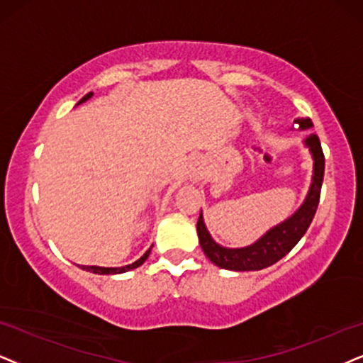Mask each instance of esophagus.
<instances>
[{"label":"esophagus","mask_w":363,"mask_h":363,"mask_svg":"<svg viewBox=\"0 0 363 363\" xmlns=\"http://www.w3.org/2000/svg\"><path fill=\"white\" fill-rule=\"evenodd\" d=\"M204 160L203 159H196L194 162H192V176H196V177H199V176H203V172H204Z\"/></svg>","instance_id":"obj_1"}]
</instances>
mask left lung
<instances>
[{
	"instance_id": "obj_1",
	"label": "left lung",
	"mask_w": 363,
	"mask_h": 363,
	"mask_svg": "<svg viewBox=\"0 0 363 363\" xmlns=\"http://www.w3.org/2000/svg\"><path fill=\"white\" fill-rule=\"evenodd\" d=\"M300 128L313 127L310 118H296L295 121ZM305 144L310 147L313 155V182H311L308 196H306L303 206L296 211L291 218L269 229L266 235L247 247H238V250H229V247L219 246L209 236L208 229L204 226L203 216L197 219V236H199V245L203 247L204 255L213 261L216 266L224 269H233V272H258V269L268 268L286 256L296 242L303 238L306 229L313 221L316 208L320 203V192H322V182L325 174V155L322 150L320 139L315 134L306 137Z\"/></svg>"
}]
</instances>
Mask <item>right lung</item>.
<instances>
[{
  "label": "right lung",
  "mask_w": 363,
  "mask_h": 363,
  "mask_svg": "<svg viewBox=\"0 0 363 363\" xmlns=\"http://www.w3.org/2000/svg\"><path fill=\"white\" fill-rule=\"evenodd\" d=\"M91 91L90 94H86L84 99L80 100L79 104H82V102H85V100H89L90 97H91ZM150 250H152V247H149L147 251H145V255L142 256V258H139L135 261V263H132V264H127V266H122V268H102V266H80L82 269H86V272H90V273H95V274H117V273H123V272H128V269H134V268H139V266L144 263L145 259H147V256L150 255Z\"/></svg>",
  "instance_id": "right-lung-1"
}]
</instances>
